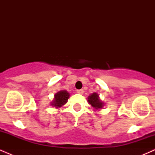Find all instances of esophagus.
I'll return each instance as SVG.
<instances>
[{"mask_svg":"<svg viewBox=\"0 0 155 155\" xmlns=\"http://www.w3.org/2000/svg\"><path fill=\"white\" fill-rule=\"evenodd\" d=\"M77 92L79 94H81V95H82V94L84 93V90H78Z\"/></svg>","mask_w":155,"mask_h":155,"instance_id":"34e87169","label":"esophagus"}]
</instances>
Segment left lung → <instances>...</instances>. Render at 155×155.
I'll use <instances>...</instances> for the list:
<instances>
[{"instance_id":"1","label":"left lung","mask_w":155,"mask_h":155,"mask_svg":"<svg viewBox=\"0 0 155 155\" xmlns=\"http://www.w3.org/2000/svg\"><path fill=\"white\" fill-rule=\"evenodd\" d=\"M88 103L93 107L95 109L98 110L101 109L104 107V104L102 102V101L101 100L100 97H99L98 94L94 92L88 97Z\"/></svg>"}]
</instances>
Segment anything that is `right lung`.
<instances>
[{"label":"right lung","mask_w":155,"mask_h":155,"mask_svg":"<svg viewBox=\"0 0 155 155\" xmlns=\"http://www.w3.org/2000/svg\"><path fill=\"white\" fill-rule=\"evenodd\" d=\"M69 96H70V94L66 90H61V91L57 92L54 95V98L51 103V105L57 108L61 107L66 104L69 98Z\"/></svg>","instance_id":"add662e5"}]
</instances>
